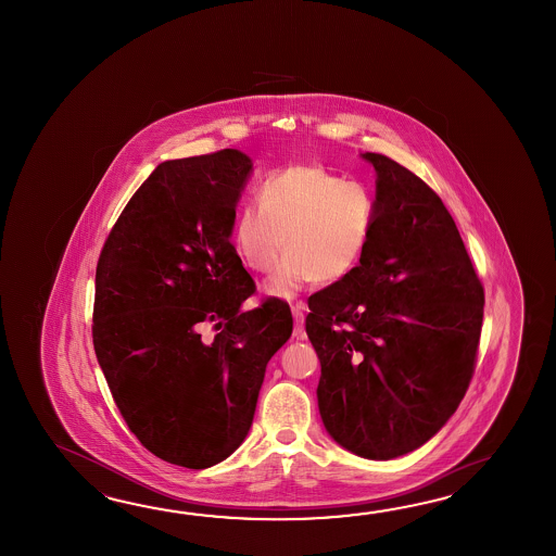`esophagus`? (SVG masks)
Masks as SVG:
<instances>
[{
    "label": "esophagus",
    "instance_id": "1",
    "mask_svg": "<svg viewBox=\"0 0 556 556\" xmlns=\"http://www.w3.org/2000/svg\"><path fill=\"white\" fill-rule=\"evenodd\" d=\"M292 316H294V336L295 338H304V304H295L292 306Z\"/></svg>",
    "mask_w": 556,
    "mask_h": 556
}]
</instances>
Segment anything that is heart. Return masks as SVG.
<instances>
[{
    "mask_svg": "<svg viewBox=\"0 0 556 556\" xmlns=\"http://www.w3.org/2000/svg\"><path fill=\"white\" fill-rule=\"evenodd\" d=\"M258 206L238 208L232 244L240 261L266 274L270 295L292 300L304 286L338 282L362 261L376 225L371 190L319 165H292L264 178Z\"/></svg>",
    "mask_w": 556,
    "mask_h": 556,
    "instance_id": "obj_1",
    "label": "heart"
}]
</instances>
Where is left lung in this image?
Segmentation results:
<instances>
[{
  "label": "left lung",
  "mask_w": 556,
  "mask_h": 556,
  "mask_svg": "<svg viewBox=\"0 0 556 556\" xmlns=\"http://www.w3.org/2000/svg\"><path fill=\"white\" fill-rule=\"evenodd\" d=\"M376 225L359 264L312 295L306 333L321 366L319 415L357 457L419 450L457 412L483 324V286L438 194L383 154Z\"/></svg>",
  "instance_id": "left-lung-1"
}]
</instances>
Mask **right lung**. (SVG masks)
<instances>
[{
    "label": "right lung",
    "instance_id": "right-lung-1",
    "mask_svg": "<svg viewBox=\"0 0 556 556\" xmlns=\"http://www.w3.org/2000/svg\"><path fill=\"white\" fill-rule=\"evenodd\" d=\"M254 170L225 149L165 161L118 216L94 274L93 345L130 431L159 459L225 462L249 435L288 304L242 309L254 282L230 244ZM219 333L202 341L200 328Z\"/></svg>",
    "mask_w": 556,
    "mask_h": 556
}]
</instances>
